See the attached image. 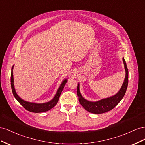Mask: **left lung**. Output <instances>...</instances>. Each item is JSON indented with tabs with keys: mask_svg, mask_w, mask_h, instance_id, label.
<instances>
[{
	"mask_svg": "<svg viewBox=\"0 0 145 145\" xmlns=\"http://www.w3.org/2000/svg\"><path fill=\"white\" fill-rule=\"evenodd\" d=\"M124 67L126 72L125 78L120 90L114 95L108 98L103 99L96 102H91L83 98L80 92V85L78 83L77 94L79 102L85 110L93 114H102L111 111L119 103L124 97L128 84V69L124 58L123 57Z\"/></svg>",
	"mask_w": 145,
	"mask_h": 145,
	"instance_id": "obj_1",
	"label": "left lung"
}]
</instances>
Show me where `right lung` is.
I'll list each match as a JSON object with an SVG mask.
<instances>
[{
  "label": "right lung",
  "mask_w": 145,
  "mask_h": 145,
  "mask_svg": "<svg viewBox=\"0 0 145 145\" xmlns=\"http://www.w3.org/2000/svg\"><path fill=\"white\" fill-rule=\"evenodd\" d=\"M13 67H14V66H12V67L11 74V85L12 94H13V95H14L16 99L18 101V102L22 105L23 107L25 109H26L27 111H30V112L38 113V112H46V111H49L51 109H52V108L56 106V105L58 102L61 93H62V91L63 89V88H64L65 84L67 83V82L68 81L67 78H65V80H63L62 83H61V85H60L57 91V93L54 97V98L52 99L51 100L49 101V102H48L42 103L29 102H27V101H25L23 99H22L16 93V90H15V88H14V77H13V71H12Z\"/></svg>",
  "instance_id": "right-lung-1"
}]
</instances>
